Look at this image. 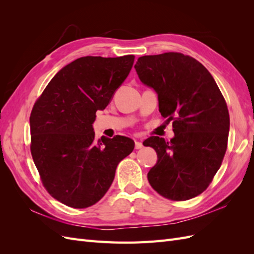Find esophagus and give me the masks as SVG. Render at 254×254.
I'll use <instances>...</instances> for the list:
<instances>
[{
	"label": "esophagus",
	"mask_w": 254,
	"mask_h": 254,
	"mask_svg": "<svg viewBox=\"0 0 254 254\" xmlns=\"http://www.w3.org/2000/svg\"><path fill=\"white\" fill-rule=\"evenodd\" d=\"M134 148H135V149H141V148H143V143L136 141V142L134 143Z\"/></svg>",
	"instance_id": "obj_1"
}]
</instances>
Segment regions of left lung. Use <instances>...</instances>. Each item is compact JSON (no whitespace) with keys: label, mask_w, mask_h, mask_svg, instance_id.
Wrapping results in <instances>:
<instances>
[{"label":"left lung","mask_w":254,"mask_h":254,"mask_svg":"<svg viewBox=\"0 0 254 254\" xmlns=\"http://www.w3.org/2000/svg\"><path fill=\"white\" fill-rule=\"evenodd\" d=\"M134 67L158 93L159 111L175 132L171 141L150 136L143 143L158 156L149 184L170 200H189L207 189L224 160L230 128L225 97L210 72L181 53L142 56Z\"/></svg>","instance_id":"1"}]
</instances>
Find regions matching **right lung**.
Listing matches in <instances>:
<instances>
[{
	"mask_svg": "<svg viewBox=\"0 0 254 254\" xmlns=\"http://www.w3.org/2000/svg\"><path fill=\"white\" fill-rule=\"evenodd\" d=\"M134 56H86L54 76L30 113V152L48 193L84 209L101 200L121 161L132 152L129 137L95 142L96 111L105 109L133 65Z\"/></svg>",
	"mask_w": 254,
	"mask_h": 254,
	"instance_id": "1",
	"label": "right lung"
}]
</instances>
